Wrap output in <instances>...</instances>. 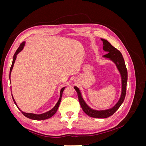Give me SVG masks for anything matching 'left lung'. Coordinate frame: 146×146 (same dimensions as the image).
I'll return each instance as SVG.
<instances>
[{
    "label": "left lung",
    "mask_w": 146,
    "mask_h": 146,
    "mask_svg": "<svg viewBox=\"0 0 146 146\" xmlns=\"http://www.w3.org/2000/svg\"><path fill=\"white\" fill-rule=\"evenodd\" d=\"M101 40L103 41L104 47L103 48L105 51L108 52L107 54L104 55L105 58H110L111 60L113 62L116 64L117 69L121 73L122 77V94L120 99L118 102L116 104L114 107L111 109L107 110H102V111H96V110H92L86 104L83 100L82 98L81 93L79 91L78 88L76 86L74 87V89L76 90L78 94V98L81 107L83 111L85 112L87 115L92 117L95 118H107L115 113L117 109L121 107V105L123 103V100L125 99V97L126 95V90H127V69L125 64L124 60L122 56V55L121 52L117 50L116 48L113 47L111 44L108 41L104 39H101Z\"/></svg>",
    "instance_id": "1"
}]
</instances>
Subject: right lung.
Segmentation results:
<instances>
[{
  "label": "right lung",
  "mask_w": 146,
  "mask_h": 146,
  "mask_svg": "<svg viewBox=\"0 0 146 146\" xmlns=\"http://www.w3.org/2000/svg\"><path fill=\"white\" fill-rule=\"evenodd\" d=\"M25 45V42H23L22 43H21V44L19 46V47H18V48L16 50L15 54H14V56H13V62H12V64H11V66L10 68V74H11V70L13 69V65H14V63H15V60L16 58V55H17V54L19 52H21L22 50H23V48H24V46ZM65 87L63 88L61 90V91H60V99H59V100L58 101V102H57V104H56V105L54 107V108H53L51 110H50L49 111H47L45 113H43V114H33V113H24L23 111H22L21 110L19 109L20 111H21V113L23 114V115H24L25 117H27L29 119H33V120H36V121H40V120H44V119H48L51 117L52 116H54V114H55V113L56 112L57 110H58V107L60 105V102H61V96H62V94H63V92L64 90ZM13 98V96H12ZM13 101H14L15 104H16V105L17 106L16 104V102L15 101L14 99H13Z\"/></svg>",
  "instance_id": "add662e5"
}]
</instances>
